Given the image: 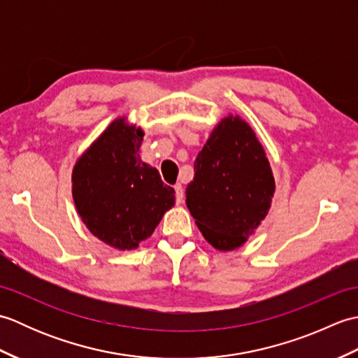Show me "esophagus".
I'll return each instance as SVG.
<instances>
[{"label":"esophagus","instance_id":"1","mask_svg":"<svg viewBox=\"0 0 358 358\" xmlns=\"http://www.w3.org/2000/svg\"><path fill=\"white\" fill-rule=\"evenodd\" d=\"M173 189H175V196H177V204H181L183 203V186L175 185Z\"/></svg>","mask_w":358,"mask_h":358}]
</instances>
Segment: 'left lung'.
I'll return each mask as SVG.
<instances>
[{"label":"left lung","mask_w":358,"mask_h":358,"mask_svg":"<svg viewBox=\"0 0 358 358\" xmlns=\"http://www.w3.org/2000/svg\"><path fill=\"white\" fill-rule=\"evenodd\" d=\"M186 204L212 248L245 245L269 214L275 180L266 150L246 120L222 118L194 163Z\"/></svg>","instance_id":"8db88e82"}]
</instances>
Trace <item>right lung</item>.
<instances>
[{
  "instance_id": "1",
  "label": "right lung",
  "mask_w": 358,
  "mask_h": 358,
  "mask_svg": "<svg viewBox=\"0 0 358 358\" xmlns=\"http://www.w3.org/2000/svg\"><path fill=\"white\" fill-rule=\"evenodd\" d=\"M144 131L113 120L77 158L72 196L89 232L118 250H134L175 204V191L140 157Z\"/></svg>"
}]
</instances>
